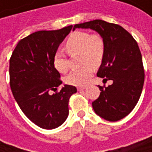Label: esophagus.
Here are the masks:
<instances>
[{"mask_svg": "<svg viewBox=\"0 0 152 152\" xmlns=\"http://www.w3.org/2000/svg\"><path fill=\"white\" fill-rule=\"evenodd\" d=\"M85 89V87H77V90L78 91H83V90H84Z\"/></svg>", "mask_w": 152, "mask_h": 152, "instance_id": "esophagus-1", "label": "esophagus"}]
</instances>
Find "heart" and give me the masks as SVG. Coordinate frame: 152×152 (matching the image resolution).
I'll list each match as a JSON object with an SVG mask.
<instances>
[{
    "label": "heart",
    "instance_id": "obj_1",
    "mask_svg": "<svg viewBox=\"0 0 152 152\" xmlns=\"http://www.w3.org/2000/svg\"><path fill=\"white\" fill-rule=\"evenodd\" d=\"M66 50L69 53H80L79 62L83 65L79 69L70 72L65 77L68 84L75 86L85 85L92 76V67H99L105 55V41L98 34L91 35L87 31H76L69 35L66 44ZM53 67L60 73H66L69 64L66 55L61 51H57L53 59Z\"/></svg>",
    "mask_w": 152,
    "mask_h": 152
}]
</instances>
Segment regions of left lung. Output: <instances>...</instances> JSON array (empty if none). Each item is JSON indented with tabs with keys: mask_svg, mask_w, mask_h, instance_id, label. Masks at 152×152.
<instances>
[{
	"mask_svg": "<svg viewBox=\"0 0 152 152\" xmlns=\"http://www.w3.org/2000/svg\"><path fill=\"white\" fill-rule=\"evenodd\" d=\"M76 28L91 29L105 41V55L97 76L103 82L112 80L107 87L99 85V97L92 102L94 112L109 121L126 117L137 104L144 83L142 54L132 35L121 26L103 20L76 24Z\"/></svg>",
	"mask_w": 152,
	"mask_h": 152,
	"instance_id": "left-lung-1",
	"label": "left lung"
}]
</instances>
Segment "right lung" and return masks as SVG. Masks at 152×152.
I'll return each mask as SVG.
<instances>
[{
  "instance_id": "right-lung-1",
  "label": "right lung",
  "mask_w": 152,
  "mask_h": 152,
  "mask_svg": "<svg viewBox=\"0 0 152 152\" xmlns=\"http://www.w3.org/2000/svg\"><path fill=\"white\" fill-rule=\"evenodd\" d=\"M72 25L56 31H39L21 39L10 60V88L25 116L39 128L60 127L69 116V100L76 88L62 82L53 63L60 44Z\"/></svg>"
}]
</instances>
